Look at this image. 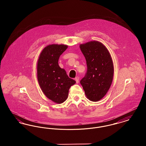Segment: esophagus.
Masks as SVG:
<instances>
[{"label": "esophagus", "instance_id": "esophagus-1", "mask_svg": "<svg viewBox=\"0 0 146 146\" xmlns=\"http://www.w3.org/2000/svg\"><path fill=\"white\" fill-rule=\"evenodd\" d=\"M75 80H76V83H79V76H76V77Z\"/></svg>", "mask_w": 146, "mask_h": 146}]
</instances>
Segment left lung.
I'll list each match as a JSON object with an SVG mask.
<instances>
[{"label": "left lung", "instance_id": "left-lung-1", "mask_svg": "<svg viewBox=\"0 0 146 146\" xmlns=\"http://www.w3.org/2000/svg\"><path fill=\"white\" fill-rule=\"evenodd\" d=\"M80 48L87 64L86 73L80 83L88 98L96 102L104 97L112 83L114 67L111 56L97 41L81 44Z\"/></svg>", "mask_w": 146, "mask_h": 146}]
</instances>
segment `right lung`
Instances as JSON below:
<instances>
[{"label": "right lung", "mask_w": 146, "mask_h": 146, "mask_svg": "<svg viewBox=\"0 0 146 146\" xmlns=\"http://www.w3.org/2000/svg\"><path fill=\"white\" fill-rule=\"evenodd\" d=\"M66 45L52 44L42 50L37 64V77L45 95L57 104L64 102L71 86L76 81L67 76L58 65V59L67 49Z\"/></svg>", "instance_id": "add662e5"}]
</instances>
